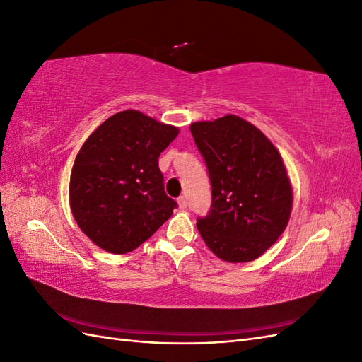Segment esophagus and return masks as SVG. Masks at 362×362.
I'll use <instances>...</instances> for the list:
<instances>
[{"label":"esophagus","mask_w":362,"mask_h":362,"mask_svg":"<svg viewBox=\"0 0 362 362\" xmlns=\"http://www.w3.org/2000/svg\"><path fill=\"white\" fill-rule=\"evenodd\" d=\"M178 206L181 208V210H184V208L187 206V199H185L184 196H180V198H178Z\"/></svg>","instance_id":"obj_1"}]
</instances>
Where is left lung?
<instances>
[{"mask_svg": "<svg viewBox=\"0 0 362 362\" xmlns=\"http://www.w3.org/2000/svg\"><path fill=\"white\" fill-rule=\"evenodd\" d=\"M211 181V210L198 231L226 262H249L287 228L293 187L275 145L243 117L226 115L190 125Z\"/></svg>", "mask_w": 362, "mask_h": 362, "instance_id": "8db88e82", "label": "left lung"}]
</instances>
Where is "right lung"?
Here are the masks:
<instances>
[{
  "mask_svg": "<svg viewBox=\"0 0 362 362\" xmlns=\"http://www.w3.org/2000/svg\"><path fill=\"white\" fill-rule=\"evenodd\" d=\"M180 129L139 110L119 112L87 137L69 181L76 225L110 254L137 249L172 216L158 157Z\"/></svg>",
  "mask_w": 362,
  "mask_h": 362,
  "instance_id": "obj_1",
  "label": "right lung"
}]
</instances>
